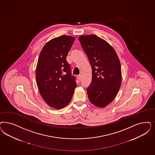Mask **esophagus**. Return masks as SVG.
<instances>
[{"label":"esophagus","mask_w":155,"mask_h":155,"mask_svg":"<svg viewBox=\"0 0 155 155\" xmlns=\"http://www.w3.org/2000/svg\"><path fill=\"white\" fill-rule=\"evenodd\" d=\"M77 78H78V80L79 81L81 80V76L80 75H78L77 76Z\"/></svg>","instance_id":"esophagus-1"}]
</instances>
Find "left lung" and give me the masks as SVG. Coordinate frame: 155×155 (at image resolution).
I'll return each instance as SVG.
<instances>
[{
    "mask_svg": "<svg viewBox=\"0 0 155 155\" xmlns=\"http://www.w3.org/2000/svg\"><path fill=\"white\" fill-rule=\"evenodd\" d=\"M78 39L92 69L89 99L96 107H104L113 101L121 85L120 60L114 48L96 35H81Z\"/></svg>",
    "mask_w": 155,
    "mask_h": 155,
    "instance_id": "obj_1",
    "label": "left lung"
}]
</instances>
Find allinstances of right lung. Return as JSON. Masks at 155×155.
Instances as JSON below:
<instances>
[{
    "mask_svg": "<svg viewBox=\"0 0 155 155\" xmlns=\"http://www.w3.org/2000/svg\"><path fill=\"white\" fill-rule=\"evenodd\" d=\"M75 38L61 35L43 46L38 60L36 81L43 100L50 107L61 109L69 103L77 84L66 57Z\"/></svg>",
    "mask_w": 155,
    "mask_h": 155,
    "instance_id": "obj_1",
    "label": "right lung"
}]
</instances>
